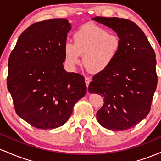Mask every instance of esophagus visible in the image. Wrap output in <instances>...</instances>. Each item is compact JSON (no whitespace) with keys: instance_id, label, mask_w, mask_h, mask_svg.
Here are the masks:
<instances>
[{"instance_id":"esophagus-1","label":"esophagus","mask_w":161,"mask_h":161,"mask_svg":"<svg viewBox=\"0 0 161 161\" xmlns=\"http://www.w3.org/2000/svg\"><path fill=\"white\" fill-rule=\"evenodd\" d=\"M90 82H91V79L88 78V77H86V78H85V82H86L87 87L88 86V85H89Z\"/></svg>"}]
</instances>
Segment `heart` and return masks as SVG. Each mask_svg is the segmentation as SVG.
I'll return each instance as SVG.
<instances>
[{"instance_id":"1","label":"heart","mask_w":161,"mask_h":161,"mask_svg":"<svg viewBox=\"0 0 161 161\" xmlns=\"http://www.w3.org/2000/svg\"><path fill=\"white\" fill-rule=\"evenodd\" d=\"M73 42L64 44V51L66 65L71 69L80 64L92 73L106 71L117 59L121 40L117 35L93 24H86L73 34Z\"/></svg>"}]
</instances>
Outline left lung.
Wrapping results in <instances>:
<instances>
[{
    "label": "left lung",
    "mask_w": 161,
    "mask_h": 161,
    "mask_svg": "<svg viewBox=\"0 0 161 161\" xmlns=\"http://www.w3.org/2000/svg\"><path fill=\"white\" fill-rule=\"evenodd\" d=\"M92 19L112 29L121 40L116 61L94 75L88 86V92L104 98L97 119L109 130H126L150 111L158 84L154 51L145 33L130 20L101 16Z\"/></svg>",
    "instance_id": "left-lung-1"
}]
</instances>
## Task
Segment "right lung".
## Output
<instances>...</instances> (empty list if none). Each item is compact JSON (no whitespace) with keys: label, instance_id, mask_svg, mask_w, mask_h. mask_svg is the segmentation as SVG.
Here are the masks:
<instances>
[{"label":"right lung","instance_id":"1","mask_svg":"<svg viewBox=\"0 0 161 161\" xmlns=\"http://www.w3.org/2000/svg\"><path fill=\"white\" fill-rule=\"evenodd\" d=\"M70 29L64 18L32 24L20 35L9 57L7 85L15 110L36 128L61 126L86 93L84 77L66 72L63 65Z\"/></svg>","mask_w":161,"mask_h":161}]
</instances>
